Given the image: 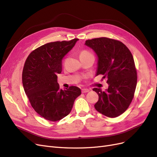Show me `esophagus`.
<instances>
[{
    "label": "esophagus",
    "mask_w": 157,
    "mask_h": 157,
    "mask_svg": "<svg viewBox=\"0 0 157 157\" xmlns=\"http://www.w3.org/2000/svg\"><path fill=\"white\" fill-rule=\"evenodd\" d=\"M89 92V90L87 88H82V93H87Z\"/></svg>",
    "instance_id": "esophagus-1"
}]
</instances>
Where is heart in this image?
<instances>
[{
    "instance_id": "b5f03b06",
    "label": "heart",
    "mask_w": 157,
    "mask_h": 157,
    "mask_svg": "<svg viewBox=\"0 0 157 157\" xmlns=\"http://www.w3.org/2000/svg\"><path fill=\"white\" fill-rule=\"evenodd\" d=\"M91 56H93V55L90 53L89 51H87V50H82V52H80V55H79L80 58H85V57H88Z\"/></svg>"
}]
</instances>
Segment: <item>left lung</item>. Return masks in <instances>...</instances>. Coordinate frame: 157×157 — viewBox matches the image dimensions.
Wrapping results in <instances>:
<instances>
[{
    "instance_id": "left-lung-1",
    "label": "left lung",
    "mask_w": 157,
    "mask_h": 157,
    "mask_svg": "<svg viewBox=\"0 0 157 157\" xmlns=\"http://www.w3.org/2000/svg\"><path fill=\"white\" fill-rule=\"evenodd\" d=\"M84 44L98 57L96 76L102 75L109 85L104 92L93 88L99 96L95 109L106 117H118L129 107L136 88L137 72L131 52L122 42L106 37L87 40Z\"/></svg>"
}]
</instances>
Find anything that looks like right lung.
Returning a JSON list of instances; mask_svg holds the SVG:
<instances>
[{
	"label": "right lung",
	"mask_w": 157,
	"mask_h": 157,
	"mask_svg": "<svg viewBox=\"0 0 157 157\" xmlns=\"http://www.w3.org/2000/svg\"><path fill=\"white\" fill-rule=\"evenodd\" d=\"M78 40L45 44L33 51L25 61L22 73L24 91L34 110L46 120L55 122L68 115L81 94L77 86L60 89L57 77L62 71L61 60Z\"/></svg>",
	"instance_id": "1"
}]
</instances>
